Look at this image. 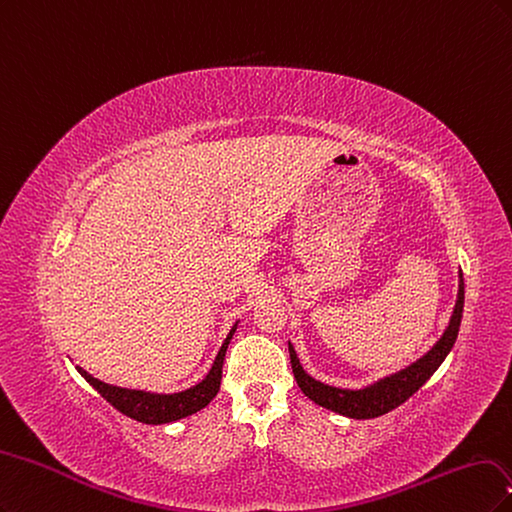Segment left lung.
I'll return each instance as SVG.
<instances>
[{
  "mask_svg": "<svg viewBox=\"0 0 512 512\" xmlns=\"http://www.w3.org/2000/svg\"><path fill=\"white\" fill-rule=\"evenodd\" d=\"M461 312H464V276L459 274V291H457V302L453 308V317L449 321V327L444 329L442 338L432 346V351H427L421 359L415 361V364H410L408 368L395 372L391 376L381 378V381L366 389H357V391L338 389V387H329L325 383L315 381V378L304 372V368L300 366V359L295 355V349L289 342L293 376L295 381H298L300 389L304 391V395H308L312 402L327 410H334L338 415L351 417V419L381 417L385 412L404 404L410 395L419 391L427 378L438 370V366L442 364L444 357L449 355V351L453 349V344L457 340Z\"/></svg>",
  "mask_w": 512,
  "mask_h": 512,
  "instance_id": "obj_1",
  "label": "left lung"
}]
</instances>
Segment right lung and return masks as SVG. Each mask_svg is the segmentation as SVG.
Here are the masks:
<instances>
[{
  "label": "right lung",
  "instance_id": "obj_1",
  "mask_svg": "<svg viewBox=\"0 0 512 512\" xmlns=\"http://www.w3.org/2000/svg\"><path fill=\"white\" fill-rule=\"evenodd\" d=\"M236 327L238 325H234L232 332L227 334L221 351H219L217 359H214V364H212L210 372L206 374L204 381L197 383L191 389L180 391V393H151V391L114 387V385L100 381V378L91 376L87 370H82L78 366H76V370L97 393L102 395L106 402H110L119 412H123V415L136 419L140 423H148V425L172 423V421L193 415V412H197V410H202L204 406H208L212 402L214 395L219 393L225 351H227L229 340H232V336L236 332Z\"/></svg>",
  "mask_w": 512,
  "mask_h": 512
}]
</instances>
